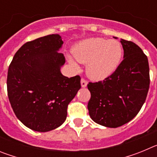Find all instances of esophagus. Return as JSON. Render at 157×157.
<instances>
[{"mask_svg":"<svg viewBox=\"0 0 157 157\" xmlns=\"http://www.w3.org/2000/svg\"><path fill=\"white\" fill-rule=\"evenodd\" d=\"M88 84V82L85 79V78H82L81 79V86L82 87H86Z\"/></svg>","mask_w":157,"mask_h":157,"instance_id":"1","label":"esophagus"}]
</instances>
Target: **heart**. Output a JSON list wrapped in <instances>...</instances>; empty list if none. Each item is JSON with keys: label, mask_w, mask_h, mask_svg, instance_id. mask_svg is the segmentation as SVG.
I'll return each mask as SVG.
<instances>
[{"label": "heart", "mask_w": 157, "mask_h": 157, "mask_svg": "<svg viewBox=\"0 0 157 157\" xmlns=\"http://www.w3.org/2000/svg\"><path fill=\"white\" fill-rule=\"evenodd\" d=\"M73 56L77 61L87 63L88 75L94 79H103L111 75L120 65L123 56V48L115 40L92 37L84 40L73 49ZM71 64L77 67L72 59Z\"/></svg>", "instance_id": "heart-1"}]
</instances>
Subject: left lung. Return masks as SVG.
<instances>
[{
    "label": "left lung",
    "instance_id": "8db88e82",
    "mask_svg": "<svg viewBox=\"0 0 157 157\" xmlns=\"http://www.w3.org/2000/svg\"><path fill=\"white\" fill-rule=\"evenodd\" d=\"M123 61L102 81L89 82L91 98L90 116L95 123L111 128L133 120L145 103L149 92V66L146 55L130 41L121 39Z\"/></svg>",
    "mask_w": 157,
    "mask_h": 157
}]
</instances>
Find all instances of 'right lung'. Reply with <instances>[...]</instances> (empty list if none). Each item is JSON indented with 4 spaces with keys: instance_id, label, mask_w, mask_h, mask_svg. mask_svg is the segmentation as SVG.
<instances>
[{
    "instance_id": "1",
    "label": "right lung",
    "mask_w": 157,
    "mask_h": 157,
    "mask_svg": "<svg viewBox=\"0 0 157 157\" xmlns=\"http://www.w3.org/2000/svg\"><path fill=\"white\" fill-rule=\"evenodd\" d=\"M63 41L49 34L25 43L8 71L7 90L13 112L26 127L47 132L66 120L67 106L81 88L79 75L60 72L65 58L57 51Z\"/></svg>"
}]
</instances>
